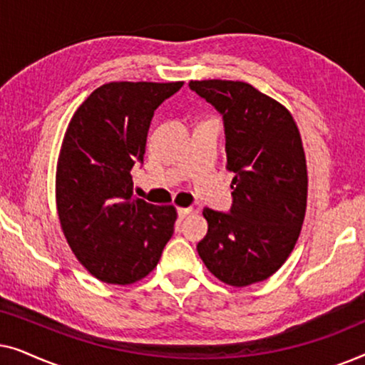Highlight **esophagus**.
<instances>
[{"label":"esophagus","mask_w":365,"mask_h":365,"mask_svg":"<svg viewBox=\"0 0 365 365\" xmlns=\"http://www.w3.org/2000/svg\"><path fill=\"white\" fill-rule=\"evenodd\" d=\"M191 212H192V207H179L178 209V217L184 219V217H187Z\"/></svg>","instance_id":"esophagus-1"}]
</instances>
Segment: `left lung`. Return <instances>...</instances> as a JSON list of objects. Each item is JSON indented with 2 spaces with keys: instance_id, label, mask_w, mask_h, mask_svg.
Returning a JSON list of instances; mask_svg holds the SVG:
<instances>
[{
  "instance_id": "obj_1",
  "label": "left lung",
  "mask_w": 365,
  "mask_h": 365,
  "mask_svg": "<svg viewBox=\"0 0 365 365\" xmlns=\"http://www.w3.org/2000/svg\"><path fill=\"white\" fill-rule=\"evenodd\" d=\"M222 116L226 168L234 173L227 212L206 207L197 252L219 281L244 287L272 276L296 246L307 202L302 141L291 113L242 81H191Z\"/></svg>"
}]
</instances>
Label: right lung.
<instances>
[{
	"mask_svg": "<svg viewBox=\"0 0 365 365\" xmlns=\"http://www.w3.org/2000/svg\"><path fill=\"white\" fill-rule=\"evenodd\" d=\"M182 84H103L64 134L56 171L59 221L74 256L99 281L124 286L146 277L173 236L176 209L134 197L131 169L144 161L154 111Z\"/></svg>",
	"mask_w": 365,
	"mask_h": 365,
	"instance_id": "obj_1",
	"label": "right lung"
}]
</instances>
